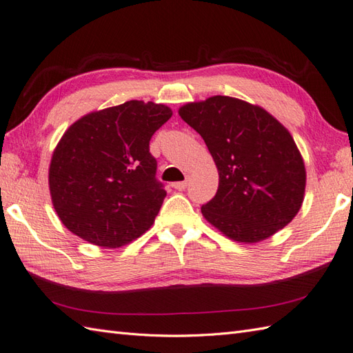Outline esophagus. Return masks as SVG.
Returning a JSON list of instances; mask_svg holds the SVG:
<instances>
[{
    "mask_svg": "<svg viewBox=\"0 0 353 353\" xmlns=\"http://www.w3.org/2000/svg\"><path fill=\"white\" fill-rule=\"evenodd\" d=\"M186 186H188V180H183V182H176V183H173V188H174V190H177V191L186 190Z\"/></svg>",
    "mask_w": 353,
    "mask_h": 353,
    "instance_id": "1",
    "label": "esophagus"
}]
</instances>
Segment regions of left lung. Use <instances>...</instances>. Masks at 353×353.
Masks as SVG:
<instances>
[{
	"label": "left lung",
	"mask_w": 353,
	"mask_h": 353,
	"mask_svg": "<svg viewBox=\"0 0 353 353\" xmlns=\"http://www.w3.org/2000/svg\"><path fill=\"white\" fill-rule=\"evenodd\" d=\"M179 116L201 135L219 185L201 214L237 242L265 241L296 216L305 192V165L294 139L257 105L230 96L191 102Z\"/></svg>",
	"instance_id": "obj_1"
}]
</instances>
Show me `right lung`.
<instances>
[{"label":"right lung","mask_w":353,"mask_h":353,"mask_svg":"<svg viewBox=\"0 0 353 353\" xmlns=\"http://www.w3.org/2000/svg\"><path fill=\"white\" fill-rule=\"evenodd\" d=\"M171 116L165 105L129 101L65 130L49 165V191L68 230L105 248L149 230L167 195L149 143Z\"/></svg>","instance_id":"obj_1"}]
</instances>
